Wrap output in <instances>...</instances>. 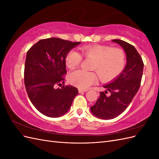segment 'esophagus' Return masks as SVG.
Masks as SVG:
<instances>
[{
    "label": "esophagus",
    "mask_w": 159,
    "mask_h": 159,
    "mask_svg": "<svg viewBox=\"0 0 159 159\" xmlns=\"http://www.w3.org/2000/svg\"><path fill=\"white\" fill-rule=\"evenodd\" d=\"M78 91H79V93H83V92H85V91H88V89H78Z\"/></svg>",
    "instance_id": "obj_1"
}]
</instances>
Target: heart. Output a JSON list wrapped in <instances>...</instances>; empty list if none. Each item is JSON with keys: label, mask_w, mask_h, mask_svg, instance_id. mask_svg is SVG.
<instances>
[{"label": "heart", "mask_w": 159, "mask_h": 159, "mask_svg": "<svg viewBox=\"0 0 159 159\" xmlns=\"http://www.w3.org/2000/svg\"><path fill=\"white\" fill-rule=\"evenodd\" d=\"M81 54L85 58L93 60L91 70L97 71L100 80L109 81L117 77L125 68L126 56L124 51L118 48L105 45L85 46L81 48ZM82 56L75 50H70L66 54L65 61L67 66L74 68L78 66ZM98 80L95 72H87L81 70L72 71L69 75V81L80 89H87Z\"/></svg>", "instance_id": "1"}]
</instances>
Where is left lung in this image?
Returning <instances> with one entry per match:
<instances>
[{"mask_svg": "<svg viewBox=\"0 0 159 159\" xmlns=\"http://www.w3.org/2000/svg\"><path fill=\"white\" fill-rule=\"evenodd\" d=\"M112 41L124 49L127 64L119 76L103 86L110 91V95H106L107 91H102L95 105L90 107L95 117L106 120L117 117L131 103L140 88L144 67L141 57L133 46L118 39Z\"/></svg>", "mask_w": 159, "mask_h": 159, "instance_id": "1", "label": "left lung"}]
</instances>
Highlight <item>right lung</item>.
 <instances>
[{
    "label": "right lung",
    "mask_w": 159,
    "mask_h": 159,
    "mask_svg": "<svg viewBox=\"0 0 159 159\" xmlns=\"http://www.w3.org/2000/svg\"><path fill=\"white\" fill-rule=\"evenodd\" d=\"M58 38L42 39L28 50L25 66V84L30 102L43 115L59 117L70 109L78 90L71 85L55 89L64 84L65 58L80 44Z\"/></svg>",
    "instance_id": "1"
}]
</instances>
